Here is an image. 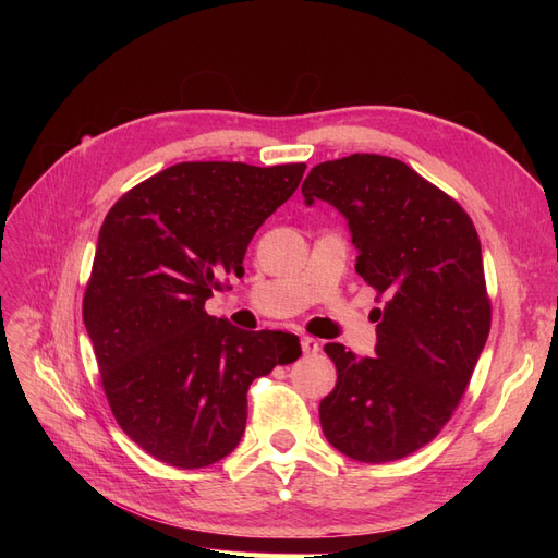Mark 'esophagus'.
Segmentation results:
<instances>
[{"label": "esophagus", "instance_id": "1", "mask_svg": "<svg viewBox=\"0 0 558 558\" xmlns=\"http://www.w3.org/2000/svg\"><path fill=\"white\" fill-rule=\"evenodd\" d=\"M300 347H302V351H305V353H316L320 349L318 340H314V337H302Z\"/></svg>", "mask_w": 558, "mask_h": 558}]
</instances>
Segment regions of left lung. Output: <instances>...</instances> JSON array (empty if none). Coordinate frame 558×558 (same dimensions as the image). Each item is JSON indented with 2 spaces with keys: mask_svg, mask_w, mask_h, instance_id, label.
<instances>
[{
  "mask_svg": "<svg viewBox=\"0 0 558 558\" xmlns=\"http://www.w3.org/2000/svg\"><path fill=\"white\" fill-rule=\"evenodd\" d=\"M302 195L344 216L356 272L386 300L373 312L377 356L324 347L337 381L320 428L353 461L404 459L447 424L492 328L477 230L412 167L375 154L316 165Z\"/></svg>",
  "mask_w": 558,
  "mask_h": 558,
  "instance_id": "left-lung-1",
  "label": "left lung"
}]
</instances>
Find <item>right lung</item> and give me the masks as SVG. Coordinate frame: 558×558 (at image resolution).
<instances>
[{"mask_svg": "<svg viewBox=\"0 0 558 558\" xmlns=\"http://www.w3.org/2000/svg\"><path fill=\"white\" fill-rule=\"evenodd\" d=\"M305 167L179 162L105 218L83 324L118 426L167 465L226 459L246 428L251 381L302 353L298 335L242 330L209 316L205 300L242 272L253 234Z\"/></svg>", "mask_w": 558, "mask_h": 558, "instance_id": "right-lung-1", "label": "right lung"}]
</instances>
